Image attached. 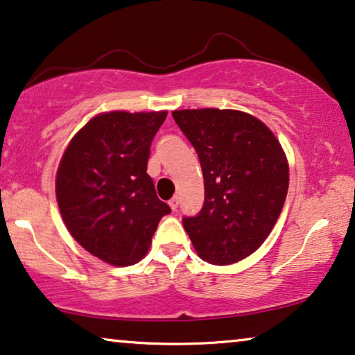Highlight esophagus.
Instances as JSON below:
<instances>
[{
  "label": "esophagus",
  "mask_w": 355,
  "mask_h": 355,
  "mask_svg": "<svg viewBox=\"0 0 355 355\" xmlns=\"http://www.w3.org/2000/svg\"><path fill=\"white\" fill-rule=\"evenodd\" d=\"M168 203H169V207H171V210L176 211L178 207H179V197H173Z\"/></svg>",
  "instance_id": "34e87169"
}]
</instances>
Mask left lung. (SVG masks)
Here are the masks:
<instances>
[{
    "label": "left lung",
    "instance_id": "1",
    "mask_svg": "<svg viewBox=\"0 0 355 355\" xmlns=\"http://www.w3.org/2000/svg\"><path fill=\"white\" fill-rule=\"evenodd\" d=\"M173 118L200 159L205 202L184 230L213 265L236 263L259 249L278 221L289 166L275 134L236 110H179Z\"/></svg>",
    "mask_w": 355,
    "mask_h": 355
}]
</instances>
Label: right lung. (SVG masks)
Returning a JSON list of instances; mask_svg holds the SVG:
<instances>
[{"mask_svg":"<svg viewBox=\"0 0 355 355\" xmlns=\"http://www.w3.org/2000/svg\"><path fill=\"white\" fill-rule=\"evenodd\" d=\"M166 111H110L92 118L64 150L56 198L71 236L114 266L147 254L158 223L171 213L147 174L150 145Z\"/></svg>","mask_w":355,"mask_h":355,"instance_id":"1","label":"right lung"}]
</instances>
